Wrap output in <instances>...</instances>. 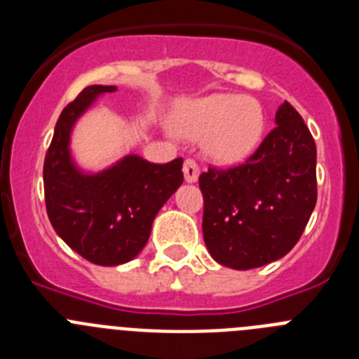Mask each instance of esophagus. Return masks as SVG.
Segmentation results:
<instances>
[{
	"label": "esophagus",
	"instance_id": "obj_1",
	"mask_svg": "<svg viewBox=\"0 0 359 359\" xmlns=\"http://www.w3.org/2000/svg\"><path fill=\"white\" fill-rule=\"evenodd\" d=\"M183 174H185V180L189 183L196 182L199 176V165L198 161L192 160V158H187L185 163H183Z\"/></svg>",
	"mask_w": 359,
	"mask_h": 359
}]
</instances>
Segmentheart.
<instances>
[{"instance_id":"1","label":"heart","mask_w":359,"mask_h":359,"mask_svg":"<svg viewBox=\"0 0 359 359\" xmlns=\"http://www.w3.org/2000/svg\"><path fill=\"white\" fill-rule=\"evenodd\" d=\"M177 129L189 136H205L210 158L231 163L246 158L261 140L264 115L255 98L217 93L199 98L177 111Z\"/></svg>"}]
</instances>
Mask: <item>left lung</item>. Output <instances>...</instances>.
Masks as SVG:
<instances>
[{
	"instance_id": "left-lung-1",
	"label": "left lung",
	"mask_w": 359,
	"mask_h": 359,
	"mask_svg": "<svg viewBox=\"0 0 359 359\" xmlns=\"http://www.w3.org/2000/svg\"><path fill=\"white\" fill-rule=\"evenodd\" d=\"M253 154L199 176L203 239L219 264L252 269L286 255L316 205V145L290 102Z\"/></svg>"
}]
</instances>
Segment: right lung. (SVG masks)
<instances>
[{"mask_svg": "<svg viewBox=\"0 0 359 359\" xmlns=\"http://www.w3.org/2000/svg\"><path fill=\"white\" fill-rule=\"evenodd\" d=\"M115 86H88L62 109L44 156V203L57 236L73 252L98 266L135 259L151 233L152 221L183 183V160L151 163L126 156L95 176H86L69 160V131L95 97Z\"/></svg>", "mask_w": 359, "mask_h": 359, "instance_id": "obj_1", "label": "right lung"}]
</instances>
